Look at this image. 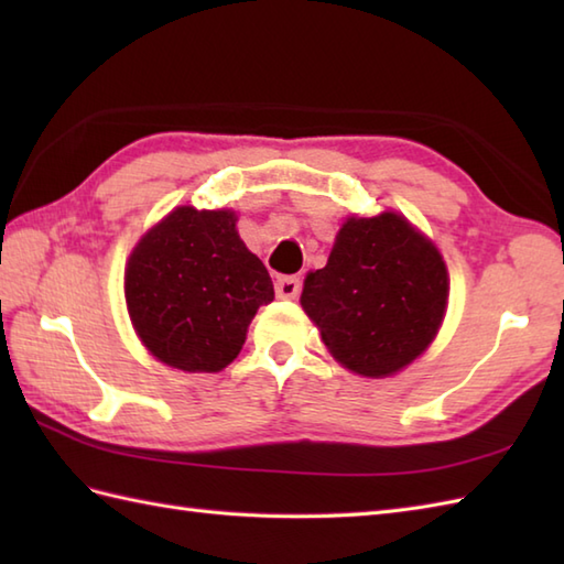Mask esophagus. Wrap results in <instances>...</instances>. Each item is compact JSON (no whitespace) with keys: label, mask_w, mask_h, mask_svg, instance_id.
Masks as SVG:
<instances>
[{"label":"esophagus","mask_w":564,"mask_h":564,"mask_svg":"<svg viewBox=\"0 0 564 564\" xmlns=\"http://www.w3.org/2000/svg\"><path fill=\"white\" fill-rule=\"evenodd\" d=\"M303 283L297 275H279V281H275V295L283 297V301H295L297 295H301Z\"/></svg>","instance_id":"obj_1"}]
</instances>
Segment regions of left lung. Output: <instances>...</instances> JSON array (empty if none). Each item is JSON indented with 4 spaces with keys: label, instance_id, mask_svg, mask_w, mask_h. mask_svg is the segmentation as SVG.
Instances as JSON below:
<instances>
[{
    "label": "left lung",
    "instance_id": "8db88e82",
    "mask_svg": "<svg viewBox=\"0 0 564 564\" xmlns=\"http://www.w3.org/2000/svg\"><path fill=\"white\" fill-rule=\"evenodd\" d=\"M446 301L438 249L398 213L346 220L301 295L332 356L370 378L398 373L426 349Z\"/></svg>",
    "mask_w": 564,
    "mask_h": 564
}]
</instances>
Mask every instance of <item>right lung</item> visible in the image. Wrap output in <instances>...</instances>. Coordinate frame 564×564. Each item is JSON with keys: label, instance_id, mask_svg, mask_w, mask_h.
Masks as SVG:
<instances>
[{"label": "right lung", "instance_id": "1", "mask_svg": "<svg viewBox=\"0 0 564 564\" xmlns=\"http://www.w3.org/2000/svg\"><path fill=\"white\" fill-rule=\"evenodd\" d=\"M235 223L230 210L176 208L130 254V319L166 366L223 370L242 349L259 305L273 301L271 275Z\"/></svg>", "mask_w": 564, "mask_h": 564}]
</instances>
